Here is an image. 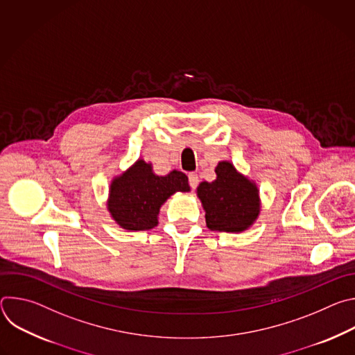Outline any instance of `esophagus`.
I'll return each mask as SVG.
<instances>
[{
    "label": "esophagus",
    "mask_w": 355,
    "mask_h": 355,
    "mask_svg": "<svg viewBox=\"0 0 355 355\" xmlns=\"http://www.w3.org/2000/svg\"><path fill=\"white\" fill-rule=\"evenodd\" d=\"M188 182H189V187H191L192 189H195V188L198 187V184H199V178H198V174H195V173H191V174L188 175Z\"/></svg>",
    "instance_id": "34e87169"
}]
</instances>
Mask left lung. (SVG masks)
I'll list each match as a JSON object with an SVG mask.
<instances>
[{"label": "left lung", "mask_w": 355, "mask_h": 355, "mask_svg": "<svg viewBox=\"0 0 355 355\" xmlns=\"http://www.w3.org/2000/svg\"><path fill=\"white\" fill-rule=\"evenodd\" d=\"M215 171L218 178L214 182L198 187L207 226L219 232H243L259 216L257 188L227 162H220Z\"/></svg>", "instance_id": "obj_1"}]
</instances>
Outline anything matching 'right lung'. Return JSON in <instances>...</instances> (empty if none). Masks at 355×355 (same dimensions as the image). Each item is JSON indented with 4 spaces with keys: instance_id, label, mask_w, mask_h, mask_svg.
I'll list each match as a JSON object with an SVG mask.
<instances>
[{
    "instance_id": "right-lung-1",
    "label": "right lung",
    "mask_w": 355,
    "mask_h": 355,
    "mask_svg": "<svg viewBox=\"0 0 355 355\" xmlns=\"http://www.w3.org/2000/svg\"><path fill=\"white\" fill-rule=\"evenodd\" d=\"M177 191H189L181 171L159 177L151 166L139 160L111 185L108 208L112 218L126 230H148L157 226V215L166 199Z\"/></svg>"
}]
</instances>
